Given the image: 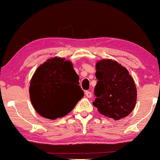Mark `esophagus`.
Masks as SVG:
<instances>
[{"label": "esophagus", "mask_w": 160, "mask_h": 160, "mask_svg": "<svg viewBox=\"0 0 160 160\" xmlns=\"http://www.w3.org/2000/svg\"><path fill=\"white\" fill-rule=\"evenodd\" d=\"M85 95H86V97H88V98H90V97H92V93L90 91H86L85 92Z\"/></svg>", "instance_id": "obj_1"}]
</instances>
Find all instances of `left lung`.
<instances>
[{
  "label": "left lung",
  "mask_w": 160,
  "mask_h": 160,
  "mask_svg": "<svg viewBox=\"0 0 160 160\" xmlns=\"http://www.w3.org/2000/svg\"><path fill=\"white\" fill-rule=\"evenodd\" d=\"M98 80L93 102L99 112L115 120L127 117L137 102V88L129 71L115 60H102L96 64Z\"/></svg>",
  "instance_id": "obj_1"
}]
</instances>
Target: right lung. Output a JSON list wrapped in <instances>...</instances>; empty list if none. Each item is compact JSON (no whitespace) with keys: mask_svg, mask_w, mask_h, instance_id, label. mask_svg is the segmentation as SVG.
I'll use <instances>...</instances> for the list:
<instances>
[{"mask_svg":"<svg viewBox=\"0 0 160 160\" xmlns=\"http://www.w3.org/2000/svg\"><path fill=\"white\" fill-rule=\"evenodd\" d=\"M73 82L72 87H67ZM30 98L42 117L56 120L68 114L83 97L73 64L64 58H53L37 69L31 80Z\"/></svg>","mask_w":160,"mask_h":160,"instance_id":"add662e5","label":"right lung"}]
</instances>
